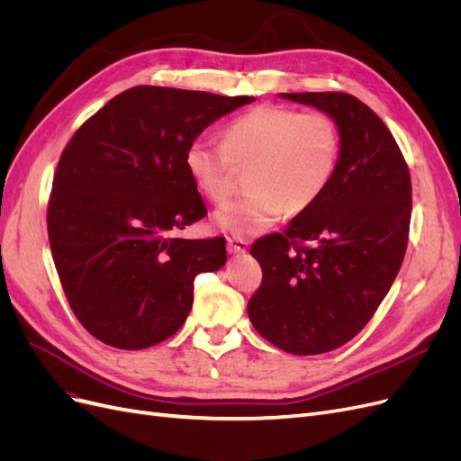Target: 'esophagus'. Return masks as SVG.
Returning <instances> with one entry per match:
<instances>
[{
  "mask_svg": "<svg viewBox=\"0 0 461 461\" xmlns=\"http://www.w3.org/2000/svg\"><path fill=\"white\" fill-rule=\"evenodd\" d=\"M227 249H229V254H246L248 240L240 239V236H230V239L227 240Z\"/></svg>",
  "mask_w": 461,
  "mask_h": 461,
  "instance_id": "1",
  "label": "esophagus"
}]
</instances>
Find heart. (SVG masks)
Segmentation results:
<instances>
[{"label":"heart","mask_w":461,"mask_h":461,"mask_svg":"<svg viewBox=\"0 0 461 461\" xmlns=\"http://www.w3.org/2000/svg\"><path fill=\"white\" fill-rule=\"evenodd\" d=\"M339 158L340 132L330 115L259 105L230 121L222 142L194 138L185 165L192 183L215 203L230 196L236 167L249 165L252 192L213 215L221 230L248 236L267 230L288 207L302 212L315 203L332 183Z\"/></svg>","instance_id":"heart-1"}]
</instances>
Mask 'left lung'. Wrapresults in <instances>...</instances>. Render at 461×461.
<instances>
[{
    "label": "left lung",
    "mask_w": 461,
    "mask_h": 461,
    "mask_svg": "<svg viewBox=\"0 0 461 461\" xmlns=\"http://www.w3.org/2000/svg\"><path fill=\"white\" fill-rule=\"evenodd\" d=\"M278 95L330 115L340 158L323 196L249 249L263 281L248 315L273 346L315 356L352 340L393 286L408 246L411 180L394 136L357 97Z\"/></svg>",
    "instance_id": "left-lung-1"
}]
</instances>
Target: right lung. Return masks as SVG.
<instances>
[{"label": "right lung", "mask_w": 461, "mask_h": 461, "mask_svg": "<svg viewBox=\"0 0 461 461\" xmlns=\"http://www.w3.org/2000/svg\"><path fill=\"white\" fill-rule=\"evenodd\" d=\"M256 97L161 86L124 90L61 153L48 205L55 269L77 319L119 350H144L185 325L194 278L227 263L225 239H176L205 217L188 144Z\"/></svg>", "instance_id": "obj_1"}]
</instances>
